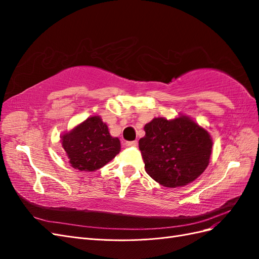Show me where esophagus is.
<instances>
[{
  "mask_svg": "<svg viewBox=\"0 0 259 259\" xmlns=\"http://www.w3.org/2000/svg\"><path fill=\"white\" fill-rule=\"evenodd\" d=\"M126 146H128V147H136L137 146V140H133V142H127Z\"/></svg>",
  "mask_w": 259,
  "mask_h": 259,
  "instance_id": "esophagus-1",
  "label": "esophagus"
}]
</instances>
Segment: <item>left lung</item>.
Returning <instances> with one entry per match:
<instances>
[{
	"mask_svg": "<svg viewBox=\"0 0 259 259\" xmlns=\"http://www.w3.org/2000/svg\"><path fill=\"white\" fill-rule=\"evenodd\" d=\"M139 139L147 174L164 187H183L207 167L211 139L208 133L187 116L167 121L156 117L145 125Z\"/></svg>",
	"mask_w": 259,
	"mask_h": 259,
	"instance_id": "left-lung-1",
	"label": "left lung"
}]
</instances>
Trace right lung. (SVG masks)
Returning a JSON list of instances; mask_svg holds the SVG:
<instances>
[{
    "mask_svg": "<svg viewBox=\"0 0 259 259\" xmlns=\"http://www.w3.org/2000/svg\"><path fill=\"white\" fill-rule=\"evenodd\" d=\"M61 143L72 167L93 171L111 161L120 152L119 138L110 136L99 116H91L70 133L61 136Z\"/></svg>",
    "mask_w": 259,
    "mask_h": 259,
    "instance_id": "add662e5",
    "label": "right lung"
}]
</instances>
